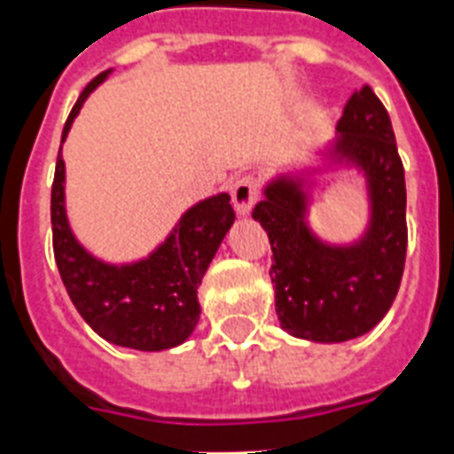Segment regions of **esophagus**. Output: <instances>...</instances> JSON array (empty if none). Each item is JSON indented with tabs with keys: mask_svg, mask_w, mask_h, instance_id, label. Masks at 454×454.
Listing matches in <instances>:
<instances>
[{
	"mask_svg": "<svg viewBox=\"0 0 454 454\" xmlns=\"http://www.w3.org/2000/svg\"><path fill=\"white\" fill-rule=\"evenodd\" d=\"M261 193V184L256 176H239L233 184V205L239 216H247L256 205Z\"/></svg>",
	"mask_w": 454,
	"mask_h": 454,
	"instance_id": "34e87169",
	"label": "esophagus"
}]
</instances>
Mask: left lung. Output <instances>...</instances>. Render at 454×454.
Returning <instances> with one entry per match:
<instances>
[{"mask_svg": "<svg viewBox=\"0 0 454 454\" xmlns=\"http://www.w3.org/2000/svg\"><path fill=\"white\" fill-rule=\"evenodd\" d=\"M335 132L319 151L322 163L270 179L252 212L272 247L279 324L312 342L373 329L392 308L406 263V176L389 114L371 86L352 93ZM329 167H355L367 182L369 226L349 246L326 243L307 223L311 176Z\"/></svg>", "mask_w": 454, "mask_h": 454, "instance_id": "1", "label": "left lung"}]
</instances>
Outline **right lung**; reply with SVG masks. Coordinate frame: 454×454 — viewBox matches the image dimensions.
I'll list each match as a JSON object with an SVG mask.
<instances>
[{
	"instance_id": "1",
	"label": "right lung",
	"mask_w": 454,
	"mask_h": 454,
	"mask_svg": "<svg viewBox=\"0 0 454 454\" xmlns=\"http://www.w3.org/2000/svg\"><path fill=\"white\" fill-rule=\"evenodd\" d=\"M109 74L112 69L98 74L83 88L65 123L62 142L88 95ZM233 221L231 195L216 193L186 209L146 259L106 263L88 252L69 228L60 144L51 189L55 263L74 308L95 333L114 345L160 352L182 345L193 333L200 319L198 286Z\"/></svg>"
}]
</instances>
